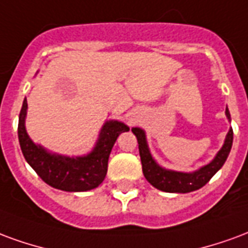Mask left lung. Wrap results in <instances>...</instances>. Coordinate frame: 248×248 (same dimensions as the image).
<instances>
[{
	"label": "left lung",
	"mask_w": 248,
	"mask_h": 248,
	"mask_svg": "<svg viewBox=\"0 0 248 248\" xmlns=\"http://www.w3.org/2000/svg\"><path fill=\"white\" fill-rule=\"evenodd\" d=\"M226 116L227 119H230V112L227 108H226ZM132 132L137 137L142 173L145 176L146 181L158 190L166 191V193H189V191H194L205 186L210 181L211 177L223 166L232 145V129H230L226 136L222 149L218 152L216 158L209 165L201 168L200 170L194 173H181V171L166 170V169H162L161 166L157 165L149 153L144 131L140 128H133Z\"/></svg>",
	"instance_id": "1"
}]
</instances>
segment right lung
<instances>
[{"label":"right lung","mask_w":248,"mask_h":248,"mask_svg":"<svg viewBox=\"0 0 248 248\" xmlns=\"http://www.w3.org/2000/svg\"><path fill=\"white\" fill-rule=\"evenodd\" d=\"M28 102L23 100L18 122V139L23 157L37 174L47 185L64 191H87L95 189L106 178L108 158L112 146L120 133L129 128L120 122H107L100 132L95 149L84 157H70L50 155L42 146L35 145L25 129Z\"/></svg>","instance_id":"add662e5"}]
</instances>
